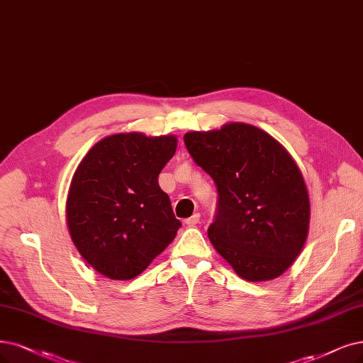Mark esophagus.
<instances>
[{"instance_id":"34e87169","label":"esophagus","mask_w":363,"mask_h":363,"mask_svg":"<svg viewBox=\"0 0 363 363\" xmlns=\"http://www.w3.org/2000/svg\"><path fill=\"white\" fill-rule=\"evenodd\" d=\"M199 221H200V213L197 212V213H194V216H191L190 218H186L185 224L190 225V227H194L196 224H199Z\"/></svg>"}]
</instances>
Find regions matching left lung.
Wrapping results in <instances>:
<instances>
[{
  "instance_id": "8db88e82",
  "label": "left lung",
  "mask_w": 363,
  "mask_h": 363,
  "mask_svg": "<svg viewBox=\"0 0 363 363\" xmlns=\"http://www.w3.org/2000/svg\"><path fill=\"white\" fill-rule=\"evenodd\" d=\"M184 143L217 186L208 236L224 260L248 281L287 271L310 223L306 186L289 152L263 130L238 123L186 133Z\"/></svg>"
}]
</instances>
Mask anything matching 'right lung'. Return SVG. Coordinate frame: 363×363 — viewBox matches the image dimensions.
Returning a JSON list of instances; mask_svg holds the SVG:
<instances>
[{
	"label": "right lung",
	"instance_id": "right-lung-1",
	"mask_svg": "<svg viewBox=\"0 0 363 363\" xmlns=\"http://www.w3.org/2000/svg\"><path fill=\"white\" fill-rule=\"evenodd\" d=\"M177 151V138L113 134L76 169L67 197L73 242L97 272L112 279L142 274L182 225L158 174Z\"/></svg>",
	"mask_w": 363,
	"mask_h": 363
}]
</instances>
